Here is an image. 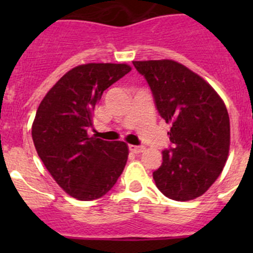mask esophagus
<instances>
[{
    "label": "esophagus",
    "mask_w": 253,
    "mask_h": 253,
    "mask_svg": "<svg viewBox=\"0 0 253 253\" xmlns=\"http://www.w3.org/2000/svg\"><path fill=\"white\" fill-rule=\"evenodd\" d=\"M128 149L131 150L132 153H136V154H138V153H142L143 150H144V147H143V145H133V144H129V145H128Z\"/></svg>",
    "instance_id": "esophagus-1"
}]
</instances>
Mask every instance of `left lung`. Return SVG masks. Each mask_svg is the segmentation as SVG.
<instances>
[{"label":"left lung","instance_id":"left-lung-1","mask_svg":"<svg viewBox=\"0 0 253 253\" xmlns=\"http://www.w3.org/2000/svg\"><path fill=\"white\" fill-rule=\"evenodd\" d=\"M147 81L171 145L153 172L160 192L174 201L200 197L223 171L230 147L225 104L200 76L172 60L133 61Z\"/></svg>","mask_w":253,"mask_h":253}]
</instances>
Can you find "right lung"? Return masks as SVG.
<instances>
[{"label":"right lung","instance_id":"add662e5","mask_svg":"<svg viewBox=\"0 0 253 253\" xmlns=\"http://www.w3.org/2000/svg\"><path fill=\"white\" fill-rule=\"evenodd\" d=\"M131 71L125 63H88L68 71L38 108L32 136L38 155L72 197L93 201L116 183L128 157L125 142L88 136L104 90Z\"/></svg>","mask_w":253,"mask_h":253}]
</instances>
